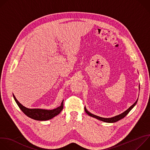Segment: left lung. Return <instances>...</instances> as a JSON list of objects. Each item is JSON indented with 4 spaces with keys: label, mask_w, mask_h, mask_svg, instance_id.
Returning a JSON list of instances; mask_svg holds the SVG:
<instances>
[{
    "label": "left lung",
    "mask_w": 150,
    "mask_h": 150,
    "mask_svg": "<svg viewBox=\"0 0 150 150\" xmlns=\"http://www.w3.org/2000/svg\"><path fill=\"white\" fill-rule=\"evenodd\" d=\"M137 101H138V99L137 100V101L135 102L134 104H133L129 109H127L123 113H121V114H120L119 115H117V116H116L115 117H110V118H104V117H101L94 115L91 113L90 112H89L85 108H84V110H85V112H86V113H87L89 116H90L91 117H94L96 119H98V120H100L101 121H103V122H108V123H114V122H117L118 120H119L123 119V117H125L128 114V113H129L132 110V109L134 108V107L136 105Z\"/></svg>",
    "instance_id": "obj_1"
}]
</instances>
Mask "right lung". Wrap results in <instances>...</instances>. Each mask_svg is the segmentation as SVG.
<instances>
[{
    "label": "right lung",
    "instance_id": "add662e5",
    "mask_svg": "<svg viewBox=\"0 0 150 150\" xmlns=\"http://www.w3.org/2000/svg\"><path fill=\"white\" fill-rule=\"evenodd\" d=\"M15 101L18 104L19 109L28 117L37 120H47L53 118L54 116L59 115L62 110L63 108V100L58 108L53 110H46L41 109H28L21 104L13 94Z\"/></svg>",
    "mask_w": 150,
    "mask_h": 150
}]
</instances>
